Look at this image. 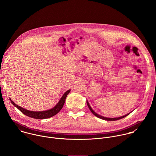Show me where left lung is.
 <instances>
[{"label":"left lung","instance_id":"8db88e82","mask_svg":"<svg viewBox=\"0 0 156 156\" xmlns=\"http://www.w3.org/2000/svg\"><path fill=\"white\" fill-rule=\"evenodd\" d=\"M86 103H87V105L89 108H90V110H91V112L95 116H96L97 117H98V118H99V119H101L104 120H107V121H115V120H117L122 119H123V118L126 117L127 115H128L132 112V111H131V112H129V113H128V114H126V115H123V116L120 117H116V118H108V117H103V116H102V115H101L98 114L96 112H95L93 110V108H92L90 106V104H89V102H88L87 101H86Z\"/></svg>","mask_w":156,"mask_h":156}]
</instances>
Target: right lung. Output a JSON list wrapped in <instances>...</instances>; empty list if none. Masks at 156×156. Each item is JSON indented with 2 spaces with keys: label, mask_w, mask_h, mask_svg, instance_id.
I'll list each match as a JSON object with an SVG mask.
<instances>
[{
  "label": "right lung",
  "mask_w": 156,
  "mask_h": 156,
  "mask_svg": "<svg viewBox=\"0 0 156 156\" xmlns=\"http://www.w3.org/2000/svg\"><path fill=\"white\" fill-rule=\"evenodd\" d=\"M70 91H71V90L66 91L63 94V96H62V98H60L59 101L57 102V104L53 108L47 110H44V111H37V112H35V111L28 110L27 109H25L23 107L18 105L15 103H14L11 100L10 98V101H11V102L13 105H14L18 110H20L21 112L23 114H25V115L31 117V118H33V119H48V118H50L51 117L57 114H58L60 112V110L62 108V107L64 105L66 96H67V95L69 94Z\"/></svg>",
  "instance_id": "1"
}]
</instances>
